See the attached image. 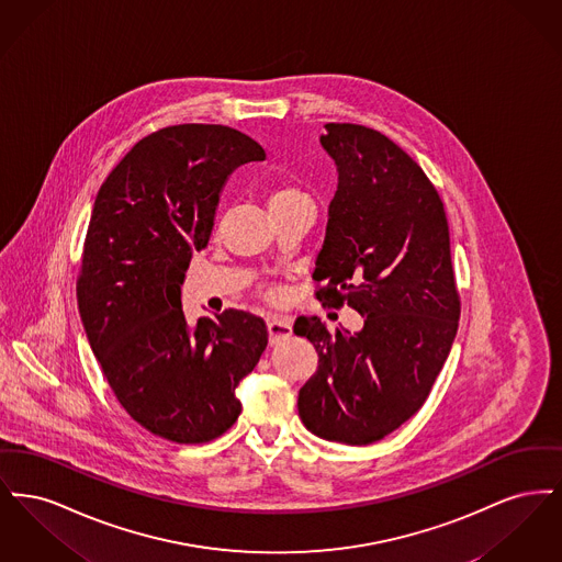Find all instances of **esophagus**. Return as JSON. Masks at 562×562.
<instances>
[{"instance_id": "obj_1", "label": "esophagus", "mask_w": 562, "mask_h": 562, "mask_svg": "<svg viewBox=\"0 0 562 562\" xmlns=\"http://www.w3.org/2000/svg\"><path fill=\"white\" fill-rule=\"evenodd\" d=\"M268 335L269 346H276V344H280V341H284L293 335V326H291V322L282 318V316H269Z\"/></svg>"}]
</instances>
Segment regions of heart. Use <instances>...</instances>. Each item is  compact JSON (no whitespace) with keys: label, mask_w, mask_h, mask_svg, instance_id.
Masks as SVG:
<instances>
[{"label":"heart","mask_w":562,"mask_h":562,"mask_svg":"<svg viewBox=\"0 0 562 562\" xmlns=\"http://www.w3.org/2000/svg\"><path fill=\"white\" fill-rule=\"evenodd\" d=\"M305 198L307 195L301 189L293 188V186H282V188H276L269 193V209L284 206V204H291L296 200H305Z\"/></svg>","instance_id":"obj_1"}]
</instances>
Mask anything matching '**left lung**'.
<instances>
[{
    "label": "left lung",
    "mask_w": 562,
    "mask_h": 562,
    "mask_svg": "<svg viewBox=\"0 0 562 562\" xmlns=\"http://www.w3.org/2000/svg\"><path fill=\"white\" fill-rule=\"evenodd\" d=\"M324 151L337 166L314 280L322 303L348 301L364 326L328 333L301 316L294 335L318 351L299 390V417L324 440L371 445L428 398L457 335L459 296L449 223L419 164L385 134L326 124Z\"/></svg>",
    "instance_id": "obj_1"
}]
</instances>
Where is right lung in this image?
I'll list each match as a JSON object with an SVG mask.
<instances>
[{"mask_svg": "<svg viewBox=\"0 0 562 562\" xmlns=\"http://www.w3.org/2000/svg\"><path fill=\"white\" fill-rule=\"evenodd\" d=\"M263 160V147L234 128L181 124L140 138L97 193L78 280L81 324L115 398L166 440L198 445L232 428L236 390L268 346L263 318L225 310L189 324L181 301L229 175Z\"/></svg>", "mask_w": 562, "mask_h": 562, "instance_id": "1", "label": "right lung"}]
</instances>
